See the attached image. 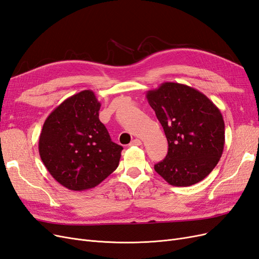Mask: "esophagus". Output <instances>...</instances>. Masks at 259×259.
Masks as SVG:
<instances>
[{"label":"esophagus","mask_w":259,"mask_h":259,"mask_svg":"<svg viewBox=\"0 0 259 259\" xmlns=\"http://www.w3.org/2000/svg\"><path fill=\"white\" fill-rule=\"evenodd\" d=\"M142 145V142H140L139 139H134V140H132V143L130 144V146H140Z\"/></svg>","instance_id":"esophagus-1"}]
</instances>
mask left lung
<instances>
[{"label": "left lung", "mask_w": 259, "mask_h": 259, "mask_svg": "<svg viewBox=\"0 0 259 259\" xmlns=\"http://www.w3.org/2000/svg\"><path fill=\"white\" fill-rule=\"evenodd\" d=\"M146 97L168 143L166 158L155 164V171L171 186L201 182L215 168L224 151L221 110L204 94L180 83H162L148 91Z\"/></svg>", "instance_id": "obj_1"}]
</instances>
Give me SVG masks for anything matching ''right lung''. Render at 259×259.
<instances>
[{
	"mask_svg": "<svg viewBox=\"0 0 259 259\" xmlns=\"http://www.w3.org/2000/svg\"><path fill=\"white\" fill-rule=\"evenodd\" d=\"M100 103L85 90L46 117L38 153L55 180L73 191L96 187L119 165L123 147L113 143L99 120Z\"/></svg>",
	"mask_w": 259,
	"mask_h": 259,
	"instance_id": "1",
	"label": "right lung"
}]
</instances>
